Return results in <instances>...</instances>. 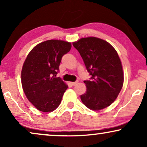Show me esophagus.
I'll use <instances>...</instances> for the list:
<instances>
[{
    "label": "esophagus",
    "instance_id": "esophagus-1",
    "mask_svg": "<svg viewBox=\"0 0 147 147\" xmlns=\"http://www.w3.org/2000/svg\"><path fill=\"white\" fill-rule=\"evenodd\" d=\"M70 84H71V86H76V84H78V82H70Z\"/></svg>",
    "mask_w": 147,
    "mask_h": 147
}]
</instances>
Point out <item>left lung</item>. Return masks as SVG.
I'll list each match as a JSON object with an SVG mask.
<instances>
[{
    "mask_svg": "<svg viewBox=\"0 0 147 147\" xmlns=\"http://www.w3.org/2000/svg\"><path fill=\"white\" fill-rule=\"evenodd\" d=\"M79 51L91 80L84 81L86 93L80 96L86 107L98 111L113 103L123 86L124 73L116 49L105 40L89 37L73 42Z\"/></svg>",
    "mask_w": 147,
    "mask_h": 147,
    "instance_id": "left-lung-1",
    "label": "left lung"
}]
</instances>
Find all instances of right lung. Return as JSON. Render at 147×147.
I'll return each instance as SVG.
<instances>
[{"mask_svg": "<svg viewBox=\"0 0 147 147\" xmlns=\"http://www.w3.org/2000/svg\"><path fill=\"white\" fill-rule=\"evenodd\" d=\"M71 44L51 39L35 46L28 54L21 70V84L28 100L39 111L51 112L59 106L68 86L56 77L61 57Z\"/></svg>", "mask_w": 147, "mask_h": 147, "instance_id": "1", "label": "right lung"}]
</instances>
